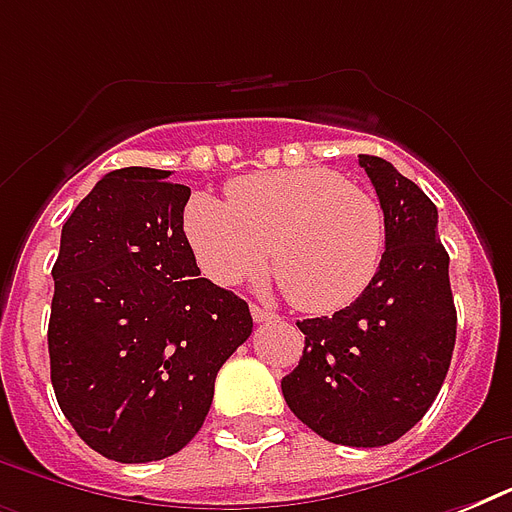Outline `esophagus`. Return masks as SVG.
I'll use <instances>...</instances> for the list:
<instances>
[{"label":"esophagus","instance_id":"esophagus-1","mask_svg":"<svg viewBox=\"0 0 512 512\" xmlns=\"http://www.w3.org/2000/svg\"><path fill=\"white\" fill-rule=\"evenodd\" d=\"M249 313H252V321H255V324H265V321H276V319H279L276 313L265 311V308H260V305H252V308H249Z\"/></svg>","mask_w":512,"mask_h":512}]
</instances>
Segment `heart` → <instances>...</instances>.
<instances>
[{"instance_id":"b5f03b06","label":"heart","mask_w":512,"mask_h":512,"mask_svg":"<svg viewBox=\"0 0 512 512\" xmlns=\"http://www.w3.org/2000/svg\"><path fill=\"white\" fill-rule=\"evenodd\" d=\"M228 201L196 193L183 231L209 281L236 287L271 255L279 287L308 313H335L364 295L380 268V201L329 167L260 172L233 180Z\"/></svg>"}]
</instances>
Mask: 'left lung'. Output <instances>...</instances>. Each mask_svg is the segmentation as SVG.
<instances>
[{"label":"left lung","mask_w":512,"mask_h":512,"mask_svg":"<svg viewBox=\"0 0 512 512\" xmlns=\"http://www.w3.org/2000/svg\"><path fill=\"white\" fill-rule=\"evenodd\" d=\"M385 215V252L364 295L297 321L305 350L281 393L297 420L342 446L393 444L425 417L457 337L436 204L380 156H358Z\"/></svg>","instance_id":"1"}]
</instances>
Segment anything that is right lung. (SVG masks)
<instances>
[{"mask_svg": "<svg viewBox=\"0 0 512 512\" xmlns=\"http://www.w3.org/2000/svg\"><path fill=\"white\" fill-rule=\"evenodd\" d=\"M167 170L103 175L60 233L50 377L84 444L154 462L191 441L215 377L252 335L249 305L201 279L183 231L191 188Z\"/></svg>", "mask_w": 512, "mask_h": 512, "instance_id": "obj_1", "label": "right lung"}]
</instances>
